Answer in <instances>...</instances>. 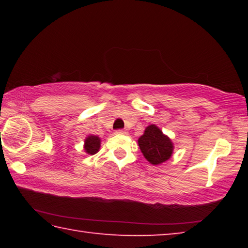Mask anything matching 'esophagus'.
<instances>
[{
	"label": "esophagus",
	"instance_id": "34e87169",
	"mask_svg": "<svg viewBox=\"0 0 248 248\" xmlns=\"http://www.w3.org/2000/svg\"><path fill=\"white\" fill-rule=\"evenodd\" d=\"M115 133L116 134H128V132L125 131V130H117Z\"/></svg>",
	"mask_w": 248,
	"mask_h": 248
}]
</instances>
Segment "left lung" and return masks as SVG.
Masks as SVG:
<instances>
[{"label":"left lung","instance_id":"8db88e82","mask_svg":"<svg viewBox=\"0 0 248 248\" xmlns=\"http://www.w3.org/2000/svg\"><path fill=\"white\" fill-rule=\"evenodd\" d=\"M138 144L146 161L152 165H159L171 157L174 143L156 124H150L138 139Z\"/></svg>","mask_w":248,"mask_h":248}]
</instances>
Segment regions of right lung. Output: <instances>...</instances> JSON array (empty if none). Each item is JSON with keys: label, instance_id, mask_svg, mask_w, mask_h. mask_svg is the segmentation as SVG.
Masks as SVG:
<instances>
[{"label": "right lung", "instance_id": "1", "mask_svg": "<svg viewBox=\"0 0 248 248\" xmlns=\"http://www.w3.org/2000/svg\"><path fill=\"white\" fill-rule=\"evenodd\" d=\"M100 142H102V140H100L99 137L90 134L84 140V151H85L86 154L90 155L96 154L100 149Z\"/></svg>", "mask_w": 248, "mask_h": 248}]
</instances>
